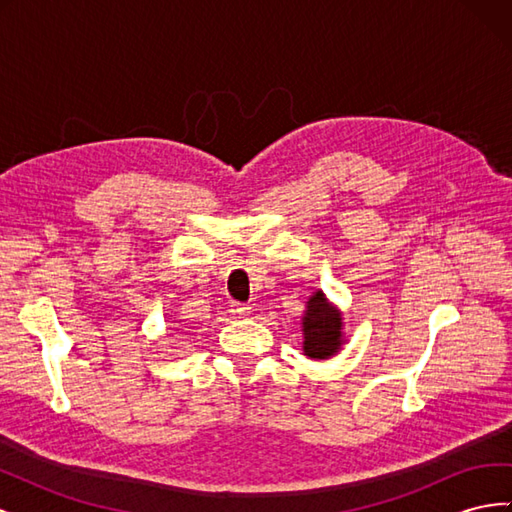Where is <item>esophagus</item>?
Listing matches in <instances>:
<instances>
[{
  "label": "esophagus",
  "instance_id": "1",
  "mask_svg": "<svg viewBox=\"0 0 512 512\" xmlns=\"http://www.w3.org/2000/svg\"><path fill=\"white\" fill-rule=\"evenodd\" d=\"M250 305H245V303H239V301H232L230 303V312L232 314H237V316H247V314H250Z\"/></svg>",
  "mask_w": 512,
  "mask_h": 512
}]
</instances>
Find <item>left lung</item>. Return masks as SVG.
<instances>
[{
    "mask_svg": "<svg viewBox=\"0 0 512 512\" xmlns=\"http://www.w3.org/2000/svg\"><path fill=\"white\" fill-rule=\"evenodd\" d=\"M303 350L312 359H329L342 344V316L327 303L322 292L307 301L303 316Z\"/></svg>",
    "mask_w": 512,
    "mask_h": 512,
    "instance_id": "obj_1",
    "label": "left lung"
}]
</instances>
